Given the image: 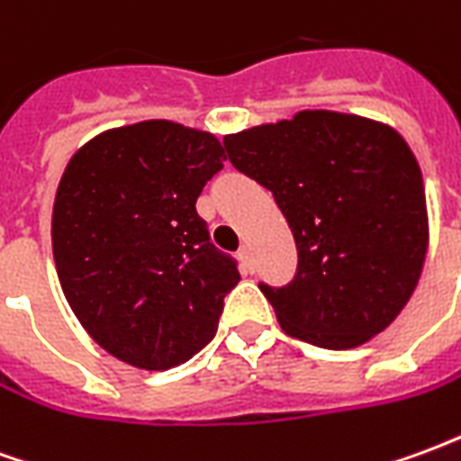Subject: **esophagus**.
<instances>
[{"instance_id": "34e87169", "label": "esophagus", "mask_w": 461, "mask_h": 461, "mask_svg": "<svg viewBox=\"0 0 461 461\" xmlns=\"http://www.w3.org/2000/svg\"><path fill=\"white\" fill-rule=\"evenodd\" d=\"M240 257L244 261H247V264H251V249H249V244H244V247H241L240 249Z\"/></svg>"}]
</instances>
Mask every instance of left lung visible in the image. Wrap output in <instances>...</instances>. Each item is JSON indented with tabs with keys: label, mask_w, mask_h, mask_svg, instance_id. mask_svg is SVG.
<instances>
[{
	"label": "left lung",
	"mask_w": 461,
	"mask_h": 461,
	"mask_svg": "<svg viewBox=\"0 0 461 461\" xmlns=\"http://www.w3.org/2000/svg\"><path fill=\"white\" fill-rule=\"evenodd\" d=\"M230 162L267 187L299 251L291 284H259L284 333L329 350L363 346L412 296L427 254L422 172L385 122L301 111L224 138Z\"/></svg>",
	"instance_id": "1"
}]
</instances>
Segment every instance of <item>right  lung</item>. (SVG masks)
<instances>
[{
    "instance_id": "add662e5",
    "label": "right lung",
    "mask_w": 461,
    "mask_h": 461,
    "mask_svg": "<svg viewBox=\"0 0 461 461\" xmlns=\"http://www.w3.org/2000/svg\"><path fill=\"white\" fill-rule=\"evenodd\" d=\"M221 160L212 132L142 121L95 135L66 165L51 214L56 274L86 333L128 366L190 360L240 284L194 210Z\"/></svg>"
}]
</instances>
